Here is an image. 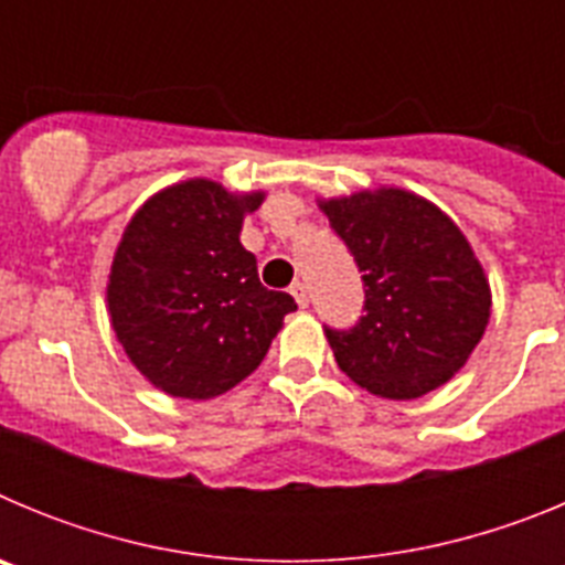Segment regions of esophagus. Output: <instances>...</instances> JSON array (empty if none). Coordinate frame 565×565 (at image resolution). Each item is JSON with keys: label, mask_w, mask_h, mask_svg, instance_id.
Listing matches in <instances>:
<instances>
[{"label": "esophagus", "mask_w": 565, "mask_h": 565, "mask_svg": "<svg viewBox=\"0 0 565 565\" xmlns=\"http://www.w3.org/2000/svg\"><path fill=\"white\" fill-rule=\"evenodd\" d=\"M291 294H294V299H297L299 308H306L308 299H311V297H308V286H306V282H294Z\"/></svg>", "instance_id": "obj_1"}]
</instances>
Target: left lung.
<instances>
[{
  "label": "left lung",
  "instance_id": "8db88e82",
  "mask_svg": "<svg viewBox=\"0 0 565 565\" xmlns=\"http://www.w3.org/2000/svg\"><path fill=\"white\" fill-rule=\"evenodd\" d=\"M364 282V317L326 328L339 371L382 398L450 382L489 322L487 274L461 228L430 201L384 186L319 201Z\"/></svg>",
  "mask_w": 565,
  "mask_h": 565
}]
</instances>
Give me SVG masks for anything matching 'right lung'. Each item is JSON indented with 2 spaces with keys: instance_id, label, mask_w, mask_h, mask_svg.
Listing matches in <instances>:
<instances>
[{
  "instance_id": "right-lung-1",
  "label": "right lung",
  "mask_w": 565,
  "mask_h": 565,
  "mask_svg": "<svg viewBox=\"0 0 565 565\" xmlns=\"http://www.w3.org/2000/svg\"><path fill=\"white\" fill-rule=\"evenodd\" d=\"M266 194H232L206 178L152 194L115 248L107 282L113 331L163 393L214 398L266 359L291 294L268 291L239 243Z\"/></svg>"
}]
</instances>
